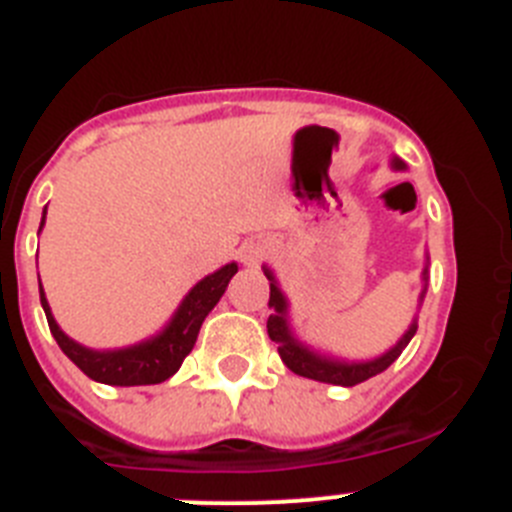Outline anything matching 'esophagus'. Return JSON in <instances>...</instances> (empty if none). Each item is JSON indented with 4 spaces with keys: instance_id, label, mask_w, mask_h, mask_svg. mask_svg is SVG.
Listing matches in <instances>:
<instances>
[{
    "instance_id": "obj_1",
    "label": "esophagus",
    "mask_w": 512,
    "mask_h": 512,
    "mask_svg": "<svg viewBox=\"0 0 512 512\" xmlns=\"http://www.w3.org/2000/svg\"><path fill=\"white\" fill-rule=\"evenodd\" d=\"M243 256H246V261H253V259H259V251L248 248V251H243Z\"/></svg>"
}]
</instances>
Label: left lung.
<instances>
[{
    "instance_id": "obj_1",
    "label": "left lung",
    "mask_w": 512,
    "mask_h": 512,
    "mask_svg": "<svg viewBox=\"0 0 512 512\" xmlns=\"http://www.w3.org/2000/svg\"><path fill=\"white\" fill-rule=\"evenodd\" d=\"M392 169L402 171L405 164H402L400 158H392ZM264 274L269 279V307L271 315L266 320V328H269V338L277 343L279 356L287 364V369H292L295 374L307 379H315V382H325V384H338V387H354V384L366 382V379L377 377L382 374L397 356L405 351V346L410 343V338L415 336V330H418V318H413L410 328L402 333L400 341L390 348V351H384L382 356L369 361H346V359H336V356L320 354L315 348H310L307 343H302L300 338L292 333L289 328V302L284 297L282 287H279L277 277H274V271L269 266H264ZM428 292V256H425V266H423V292L418 297V305H423V297Z\"/></svg>"
}]
</instances>
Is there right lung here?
I'll return each mask as SVG.
<instances>
[{
  "instance_id": "obj_1",
  "label": "right lung",
  "mask_w": 512,
  "mask_h": 512,
  "mask_svg": "<svg viewBox=\"0 0 512 512\" xmlns=\"http://www.w3.org/2000/svg\"><path fill=\"white\" fill-rule=\"evenodd\" d=\"M45 225V210L43 220H40V230ZM238 264H225L223 269L207 274L202 282L194 284L182 300V305L176 307L169 323L164 330H158L156 336L146 338V341L135 343V346L125 348H107V351H97V348H87L76 343L58 328L56 318H53L51 305L45 300L43 284H40V305L48 318V328H51L53 338L61 346V351L79 366L81 372L89 379L102 384H112V387H135V384H158L166 382L179 372L182 361L197 343L200 328L205 318L210 315L212 307L220 302L225 295L228 282L235 277Z\"/></svg>"
}]
</instances>
